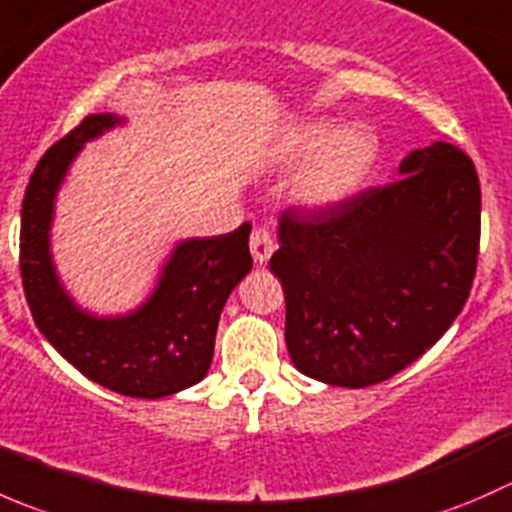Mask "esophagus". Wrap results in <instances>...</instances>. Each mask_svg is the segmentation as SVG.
Here are the masks:
<instances>
[{"label": "esophagus", "mask_w": 512, "mask_h": 512, "mask_svg": "<svg viewBox=\"0 0 512 512\" xmlns=\"http://www.w3.org/2000/svg\"><path fill=\"white\" fill-rule=\"evenodd\" d=\"M277 250V242L272 237V232L267 227H255L250 235V252L255 257V262H267L272 257V252Z\"/></svg>", "instance_id": "esophagus-1"}]
</instances>
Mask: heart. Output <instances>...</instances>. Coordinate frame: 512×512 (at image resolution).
Here are the masks:
<instances>
[{"label": "heart", "mask_w": 512, "mask_h": 512, "mask_svg": "<svg viewBox=\"0 0 512 512\" xmlns=\"http://www.w3.org/2000/svg\"><path fill=\"white\" fill-rule=\"evenodd\" d=\"M282 158L292 165L304 163L294 180L299 203L327 210L359 193L379 158V143L366 128H339L337 123L314 118L289 128Z\"/></svg>", "instance_id": "1"}]
</instances>
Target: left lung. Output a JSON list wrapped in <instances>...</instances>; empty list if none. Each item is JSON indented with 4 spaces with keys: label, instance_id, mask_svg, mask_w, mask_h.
Masks as SVG:
<instances>
[{
    "label": "left lung",
    "instance_id": "1",
    "mask_svg": "<svg viewBox=\"0 0 512 512\" xmlns=\"http://www.w3.org/2000/svg\"><path fill=\"white\" fill-rule=\"evenodd\" d=\"M399 180L319 213L287 208L270 270L285 289V339L302 374L347 389L391 379L461 314L478 265L473 160L433 143Z\"/></svg>",
    "mask_w": 512,
    "mask_h": 512
}]
</instances>
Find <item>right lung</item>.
<instances>
[{
	"mask_svg": "<svg viewBox=\"0 0 512 512\" xmlns=\"http://www.w3.org/2000/svg\"><path fill=\"white\" fill-rule=\"evenodd\" d=\"M121 121L113 113H91L36 163L22 203L19 270L36 327L69 364L116 394L160 399L208 374L220 312L252 270V227L242 223L227 235L180 242L156 292L126 317L81 312L51 262L54 198L84 143Z\"/></svg>",
	"mask_w": 512,
	"mask_h": 512,
	"instance_id": "add662e5",
	"label": "right lung"
}]
</instances>
